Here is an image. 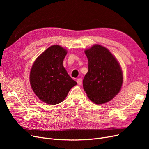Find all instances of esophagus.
<instances>
[{
	"instance_id": "1",
	"label": "esophagus",
	"mask_w": 149,
	"mask_h": 149,
	"mask_svg": "<svg viewBox=\"0 0 149 149\" xmlns=\"http://www.w3.org/2000/svg\"><path fill=\"white\" fill-rule=\"evenodd\" d=\"M76 81L78 83V85H81L82 84V79L81 78H78Z\"/></svg>"
}]
</instances>
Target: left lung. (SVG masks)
<instances>
[{
	"mask_svg": "<svg viewBox=\"0 0 149 149\" xmlns=\"http://www.w3.org/2000/svg\"><path fill=\"white\" fill-rule=\"evenodd\" d=\"M84 53L88 60V72L83 79V89L89 100L97 104L109 102L123 84L120 65L106 48L100 45H94Z\"/></svg>",
	"mask_w": 149,
	"mask_h": 149,
	"instance_id": "1",
	"label": "left lung"
}]
</instances>
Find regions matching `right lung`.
<instances>
[{
	"instance_id": "1",
	"label": "right lung",
	"mask_w": 149,
	"mask_h": 149,
	"mask_svg": "<svg viewBox=\"0 0 149 149\" xmlns=\"http://www.w3.org/2000/svg\"><path fill=\"white\" fill-rule=\"evenodd\" d=\"M66 54V49L63 47L51 46L36 59L31 68V87L40 100L48 104L62 102L77 84L63 65Z\"/></svg>"
}]
</instances>
